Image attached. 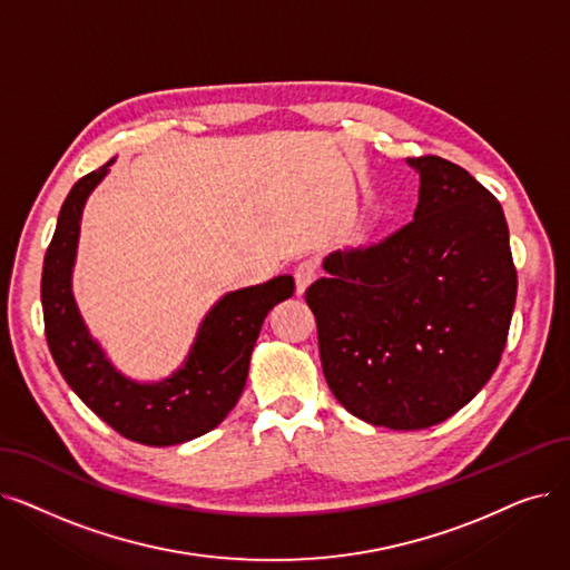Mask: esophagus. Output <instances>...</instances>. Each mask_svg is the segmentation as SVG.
Listing matches in <instances>:
<instances>
[{
  "mask_svg": "<svg viewBox=\"0 0 570 570\" xmlns=\"http://www.w3.org/2000/svg\"><path fill=\"white\" fill-rule=\"evenodd\" d=\"M314 279H316V265L312 261H303L298 267H295V293L303 295Z\"/></svg>",
  "mask_w": 570,
  "mask_h": 570,
  "instance_id": "esophagus-1",
  "label": "esophagus"
}]
</instances>
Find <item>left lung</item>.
Here are the masks:
<instances>
[{"mask_svg":"<svg viewBox=\"0 0 570 570\" xmlns=\"http://www.w3.org/2000/svg\"><path fill=\"white\" fill-rule=\"evenodd\" d=\"M419 175L414 218L365 249L333 252L305 301L326 382L373 426L416 431L468 405L499 367L517 298L503 209L438 156Z\"/></svg>","mask_w":570,"mask_h":570,"instance_id":"left-lung-1","label":"left lung"}]
</instances>
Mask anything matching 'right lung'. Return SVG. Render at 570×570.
<instances>
[{
    "mask_svg": "<svg viewBox=\"0 0 570 570\" xmlns=\"http://www.w3.org/2000/svg\"><path fill=\"white\" fill-rule=\"evenodd\" d=\"M116 158L73 184L62 203L41 275L48 350L65 382L122 438L169 448L216 429L237 405L249 375L254 344L267 312L293 295V277L226 293L200 321L184 363L160 382H137L111 363L79 312L71 291L81 214Z\"/></svg>",
    "mask_w": 570,
    "mask_h": 570,
    "instance_id": "obj_1",
    "label": "right lung"
}]
</instances>
